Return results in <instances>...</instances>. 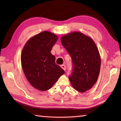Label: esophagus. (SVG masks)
I'll return each instance as SVG.
<instances>
[{
	"mask_svg": "<svg viewBox=\"0 0 121 121\" xmlns=\"http://www.w3.org/2000/svg\"><path fill=\"white\" fill-rule=\"evenodd\" d=\"M61 68H62L63 70H65H65H66V66L65 65H61Z\"/></svg>",
	"mask_w": 121,
	"mask_h": 121,
	"instance_id": "34e87169",
	"label": "esophagus"
}]
</instances>
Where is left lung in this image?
Listing matches in <instances>:
<instances>
[{
	"instance_id": "obj_1",
	"label": "left lung",
	"mask_w": 121,
	"mask_h": 121,
	"mask_svg": "<svg viewBox=\"0 0 121 121\" xmlns=\"http://www.w3.org/2000/svg\"><path fill=\"white\" fill-rule=\"evenodd\" d=\"M61 42L71 56L73 72L69 78L73 88L80 92L91 88L98 78L101 58L91 37L81 32L64 35Z\"/></svg>"
}]
</instances>
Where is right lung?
Masks as SVG:
<instances>
[{
	"instance_id": "add662e5",
	"label": "right lung",
	"mask_w": 121,
	"mask_h": 121,
	"mask_svg": "<svg viewBox=\"0 0 121 121\" xmlns=\"http://www.w3.org/2000/svg\"><path fill=\"white\" fill-rule=\"evenodd\" d=\"M58 36L43 31L27 40L22 51L21 65L30 85L40 91L50 89L65 71L55 63L51 53Z\"/></svg>"
}]
</instances>
